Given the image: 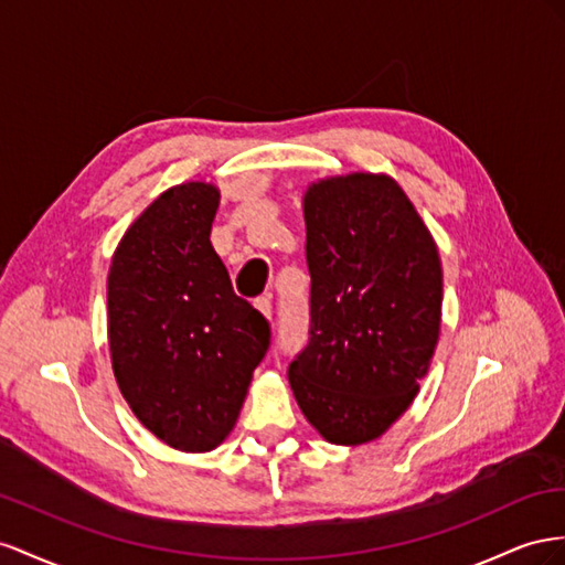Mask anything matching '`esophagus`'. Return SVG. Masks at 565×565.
Listing matches in <instances>:
<instances>
[{"instance_id":"1","label":"esophagus","mask_w":565,"mask_h":565,"mask_svg":"<svg viewBox=\"0 0 565 565\" xmlns=\"http://www.w3.org/2000/svg\"><path fill=\"white\" fill-rule=\"evenodd\" d=\"M255 308L260 310L267 319H271V300H269V298H257V300H255Z\"/></svg>"}]
</instances>
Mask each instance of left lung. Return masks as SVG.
I'll return each instance as SVG.
<instances>
[{"label":"left lung","mask_w":565,"mask_h":565,"mask_svg":"<svg viewBox=\"0 0 565 565\" xmlns=\"http://www.w3.org/2000/svg\"><path fill=\"white\" fill-rule=\"evenodd\" d=\"M308 230L310 341L288 366L305 418L333 445H364L409 409L440 335L438 246L388 174L315 182Z\"/></svg>","instance_id":"1"}]
</instances>
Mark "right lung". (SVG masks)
Listing matches in <instances>:
<instances>
[{
	"instance_id": "right-lung-1",
	"label": "right lung",
	"mask_w": 565,
	"mask_h": 565,
	"mask_svg": "<svg viewBox=\"0 0 565 565\" xmlns=\"http://www.w3.org/2000/svg\"><path fill=\"white\" fill-rule=\"evenodd\" d=\"M217 205L215 184L163 191L125 232L108 271L118 388L182 452H211L232 433L271 335L211 244Z\"/></svg>"
}]
</instances>
